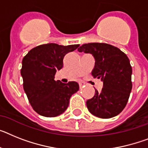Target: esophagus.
I'll use <instances>...</instances> for the list:
<instances>
[{
  "label": "esophagus",
  "instance_id": "esophagus-1",
  "mask_svg": "<svg viewBox=\"0 0 148 148\" xmlns=\"http://www.w3.org/2000/svg\"><path fill=\"white\" fill-rule=\"evenodd\" d=\"M79 86H80V87L81 88V87H83V86H85V84H84V82H80V83H79Z\"/></svg>",
  "mask_w": 148,
  "mask_h": 148
}]
</instances>
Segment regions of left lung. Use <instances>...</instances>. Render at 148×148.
Returning <instances> with one entry per match:
<instances>
[{
  "label": "left lung",
  "mask_w": 148,
  "mask_h": 148,
  "mask_svg": "<svg viewBox=\"0 0 148 148\" xmlns=\"http://www.w3.org/2000/svg\"><path fill=\"white\" fill-rule=\"evenodd\" d=\"M77 50L93 56L95 62L92 75L103 82L101 91L95 89V95L86 101L89 112L103 119L118 115L126 107L132 87V70L127 56L104 43H85Z\"/></svg>",
  "instance_id": "left-lung-1"
}]
</instances>
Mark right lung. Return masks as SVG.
<instances>
[{"mask_svg":"<svg viewBox=\"0 0 148 148\" xmlns=\"http://www.w3.org/2000/svg\"><path fill=\"white\" fill-rule=\"evenodd\" d=\"M79 46L42 44L31 49L22 59L23 88L32 108L40 115H60L68 108L71 96L78 91L77 82L63 84L54 78L56 71L63 67L64 56Z\"/></svg>","mask_w":148,"mask_h":148,"instance_id":"right-lung-1","label":"right lung"}]
</instances>
